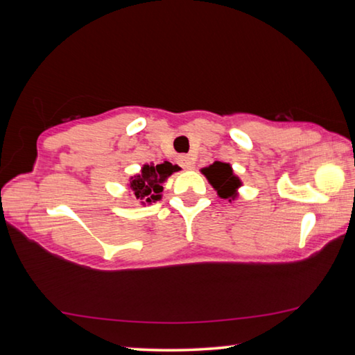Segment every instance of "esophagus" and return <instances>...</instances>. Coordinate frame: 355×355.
I'll use <instances>...</instances> for the list:
<instances>
[{
	"mask_svg": "<svg viewBox=\"0 0 355 355\" xmlns=\"http://www.w3.org/2000/svg\"><path fill=\"white\" fill-rule=\"evenodd\" d=\"M178 163H180V166L184 167V169H188V171L194 169V158H192V156H189V155L180 156Z\"/></svg>",
	"mask_w": 355,
	"mask_h": 355,
	"instance_id": "obj_1",
	"label": "esophagus"
}]
</instances>
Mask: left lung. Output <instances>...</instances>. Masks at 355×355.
Returning a JSON list of instances; mask_svg holds the SVG:
<instances>
[{"mask_svg":"<svg viewBox=\"0 0 355 355\" xmlns=\"http://www.w3.org/2000/svg\"><path fill=\"white\" fill-rule=\"evenodd\" d=\"M202 173L208 178L213 188L218 191V196L220 199L233 200L236 197V189L241 186V180H239L230 164L220 163V161H214L211 166L202 169Z\"/></svg>","mask_w":355,"mask_h":355,"instance_id":"left-lung-1","label":"left lung"}]
</instances>
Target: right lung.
<instances>
[{
  "label": "right lung",
  "instance_id": "right-lung-1",
  "mask_svg": "<svg viewBox=\"0 0 355 355\" xmlns=\"http://www.w3.org/2000/svg\"><path fill=\"white\" fill-rule=\"evenodd\" d=\"M180 171L178 166L171 164L169 161H164L163 164H144L139 175L131 177L130 189L133 191L136 199L144 200L142 203H152L161 199L163 192V183L167 177L173 172Z\"/></svg>",
  "mask_w": 355,
  "mask_h": 355
}]
</instances>
